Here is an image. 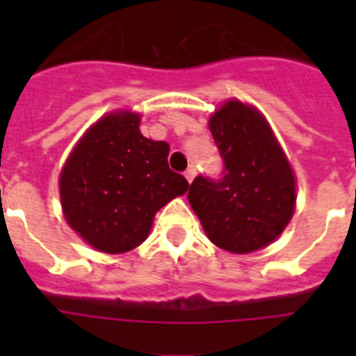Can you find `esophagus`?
<instances>
[{
  "mask_svg": "<svg viewBox=\"0 0 356 356\" xmlns=\"http://www.w3.org/2000/svg\"><path fill=\"white\" fill-rule=\"evenodd\" d=\"M184 177H186V181H188V183H192L195 177V168H188V170L184 172Z\"/></svg>",
  "mask_w": 356,
  "mask_h": 356,
  "instance_id": "34e87169",
  "label": "esophagus"
}]
</instances>
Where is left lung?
<instances>
[{
	"mask_svg": "<svg viewBox=\"0 0 356 356\" xmlns=\"http://www.w3.org/2000/svg\"><path fill=\"white\" fill-rule=\"evenodd\" d=\"M223 161L220 177L197 175L188 201L207 236L231 253L273 242L296 205V179L262 114L240 102L223 105L209 122Z\"/></svg>",
	"mask_w": 356,
	"mask_h": 356,
	"instance_id": "1",
	"label": "left lung"
}]
</instances>
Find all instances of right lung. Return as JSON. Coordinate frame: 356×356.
Here are the masks:
<instances>
[{
	"mask_svg": "<svg viewBox=\"0 0 356 356\" xmlns=\"http://www.w3.org/2000/svg\"><path fill=\"white\" fill-rule=\"evenodd\" d=\"M138 125L133 113L102 118L60 173L66 222L103 253L140 245L156 211L188 190V181L168 166L170 145L145 138Z\"/></svg>",
	"mask_w": 356,
	"mask_h": 356,
	"instance_id": "right-lung-1",
	"label": "right lung"
}]
</instances>
